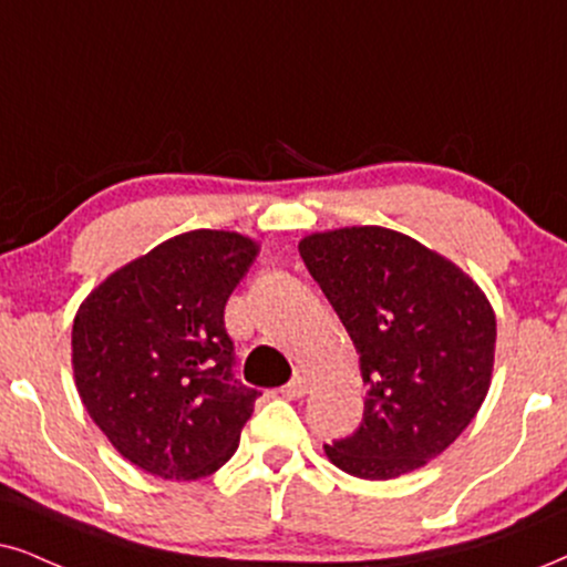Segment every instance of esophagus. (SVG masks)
I'll return each mask as SVG.
<instances>
[{
	"instance_id": "esophagus-1",
	"label": "esophagus",
	"mask_w": 567,
	"mask_h": 567,
	"mask_svg": "<svg viewBox=\"0 0 567 567\" xmlns=\"http://www.w3.org/2000/svg\"><path fill=\"white\" fill-rule=\"evenodd\" d=\"M279 392H282V395H285V398H290V400L303 398L306 392H308V379H306V377H300V374H296V377L290 379L288 384L282 386V390H279Z\"/></svg>"
}]
</instances>
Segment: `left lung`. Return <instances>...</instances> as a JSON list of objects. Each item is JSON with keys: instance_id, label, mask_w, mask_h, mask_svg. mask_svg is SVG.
I'll return each mask as SVG.
<instances>
[{"instance_id": "1", "label": "left lung", "mask_w": 567, "mask_h": 567, "mask_svg": "<svg viewBox=\"0 0 567 567\" xmlns=\"http://www.w3.org/2000/svg\"><path fill=\"white\" fill-rule=\"evenodd\" d=\"M298 250L369 386L361 426L324 444L327 457L371 482L421 468L461 436L489 390V300L453 261L384 227L308 235Z\"/></svg>"}]
</instances>
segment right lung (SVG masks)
Returning <instances> with one entry per match:
<instances>
[{
    "label": "right lung",
    "mask_w": 567,
    "mask_h": 567,
    "mask_svg": "<svg viewBox=\"0 0 567 567\" xmlns=\"http://www.w3.org/2000/svg\"><path fill=\"white\" fill-rule=\"evenodd\" d=\"M256 254L238 233L177 235L78 308L73 369L85 411L148 474L190 482L238 450L259 390L235 379L225 306Z\"/></svg>",
    "instance_id": "obj_1"
}]
</instances>
